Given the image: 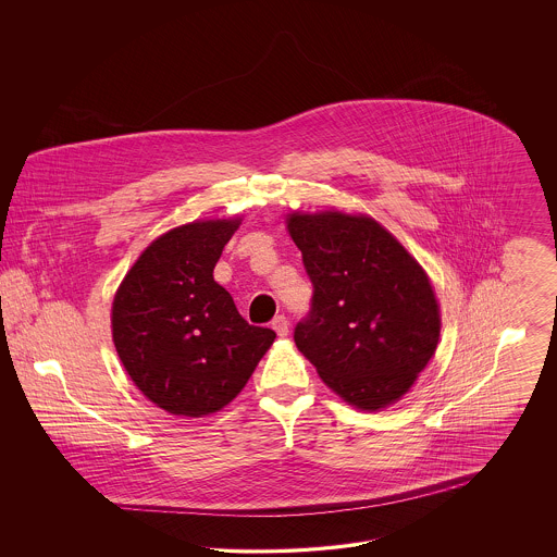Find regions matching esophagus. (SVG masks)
<instances>
[{
  "label": "esophagus",
  "instance_id": "esophagus-1",
  "mask_svg": "<svg viewBox=\"0 0 557 557\" xmlns=\"http://www.w3.org/2000/svg\"><path fill=\"white\" fill-rule=\"evenodd\" d=\"M271 327L277 332V336H282V338H286L288 336V332H290V323H288V319L284 318V315H277V318L271 321Z\"/></svg>",
  "mask_w": 557,
  "mask_h": 557
}]
</instances>
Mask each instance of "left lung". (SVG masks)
I'll use <instances>...</instances> for the list:
<instances>
[{
	"label": "left lung",
	"mask_w": 557,
	"mask_h": 557,
	"mask_svg": "<svg viewBox=\"0 0 557 557\" xmlns=\"http://www.w3.org/2000/svg\"><path fill=\"white\" fill-rule=\"evenodd\" d=\"M288 234L313 282L294 343L325 386L361 411L405 397L436 352L441 307L418 259L370 214L292 211Z\"/></svg>",
	"instance_id": "obj_1"
}]
</instances>
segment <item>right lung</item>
Segmentation results:
<instances>
[{"instance_id": "right-lung-1", "label": "right lung", "mask_w": 557, "mask_h": 557, "mask_svg": "<svg viewBox=\"0 0 557 557\" xmlns=\"http://www.w3.org/2000/svg\"><path fill=\"white\" fill-rule=\"evenodd\" d=\"M242 216L198 219L162 234L116 288V355L148 400L180 418H205L238 397L275 341L239 315L212 277Z\"/></svg>"}]
</instances>
